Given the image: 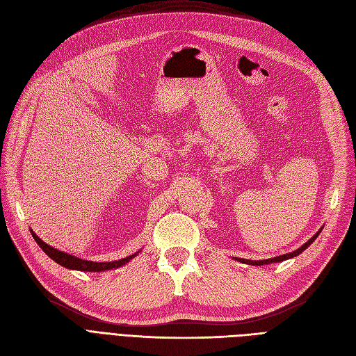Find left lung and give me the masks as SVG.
Masks as SVG:
<instances>
[{
	"instance_id": "1",
	"label": "left lung",
	"mask_w": 356,
	"mask_h": 356,
	"mask_svg": "<svg viewBox=\"0 0 356 356\" xmlns=\"http://www.w3.org/2000/svg\"><path fill=\"white\" fill-rule=\"evenodd\" d=\"M321 233V230L314 236V238H310L305 245H301L298 250H296L294 252H289V254H284V255H279V257H275V258H270V260H261V261H252V260H243V258H238L239 261H242V263H246V264H251V266H261V264H270V263H281V261H284V260H288V258H293V257H297L298 254H301L303 252L306 248L314 242L316 238H318V234Z\"/></svg>"
}]
</instances>
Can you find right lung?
Listing matches in <instances>:
<instances>
[{"instance_id":"1","label":"right lung","mask_w":356,"mask_h":356,"mask_svg":"<svg viewBox=\"0 0 356 356\" xmlns=\"http://www.w3.org/2000/svg\"><path fill=\"white\" fill-rule=\"evenodd\" d=\"M32 233V238L35 239V242L40 245V248L42 251H44L51 260H55L58 264L67 267V268H72V270H81V272H104V270H110V268H117L123 264H126L129 260H132V258L136 255H131V257H126L122 258V260H117V261H108V263H95V261H88V260H81V258H77L74 255H70L67 252H62L55 250V248L47 245L46 242H42L38 236Z\"/></svg>"}]
</instances>
